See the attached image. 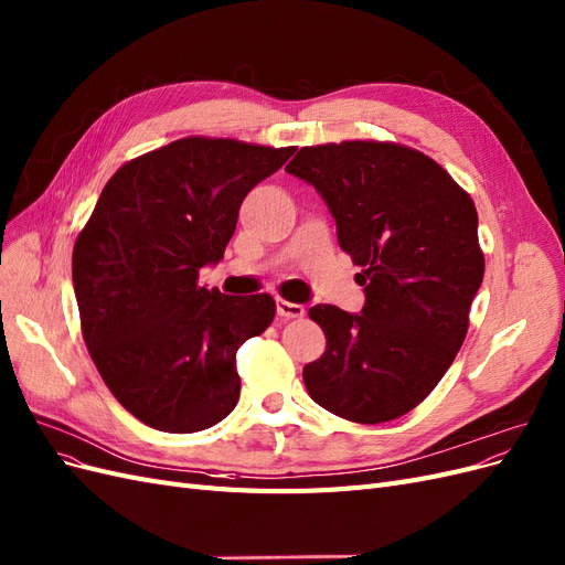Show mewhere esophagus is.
Returning a JSON list of instances; mask_svg holds the SVG:
<instances>
[{"mask_svg":"<svg viewBox=\"0 0 565 565\" xmlns=\"http://www.w3.org/2000/svg\"><path fill=\"white\" fill-rule=\"evenodd\" d=\"M276 311L282 320H297V318H303V313H306L301 303H292V301H285V299H278Z\"/></svg>","mask_w":565,"mask_h":565,"instance_id":"34e87169","label":"esophagus"}]
</instances>
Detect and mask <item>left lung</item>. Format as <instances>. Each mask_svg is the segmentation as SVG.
Segmentation results:
<instances>
[{
  "label": "left lung",
  "instance_id": "1",
  "mask_svg": "<svg viewBox=\"0 0 565 565\" xmlns=\"http://www.w3.org/2000/svg\"><path fill=\"white\" fill-rule=\"evenodd\" d=\"M285 172L328 202L365 285L361 313L309 311L328 339L303 367L309 396L358 424L403 417L436 388L469 330L486 270L473 200L436 160L391 141L301 148Z\"/></svg>",
  "mask_w": 565,
  "mask_h": 565
}]
</instances>
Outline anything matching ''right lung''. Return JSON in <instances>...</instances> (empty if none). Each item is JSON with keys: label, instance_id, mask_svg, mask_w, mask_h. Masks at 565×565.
<instances>
[{"label": "right lung", "instance_id": "right-lung-1", "mask_svg": "<svg viewBox=\"0 0 565 565\" xmlns=\"http://www.w3.org/2000/svg\"><path fill=\"white\" fill-rule=\"evenodd\" d=\"M295 148L185 136L122 164L75 241L82 337L125 409L169 434L210 429L241 398L235 353L276 316L270 295L200 287L237 210Z\"/></svg>", "mask_w": 565, "mask_h": 565}]
</instances>
